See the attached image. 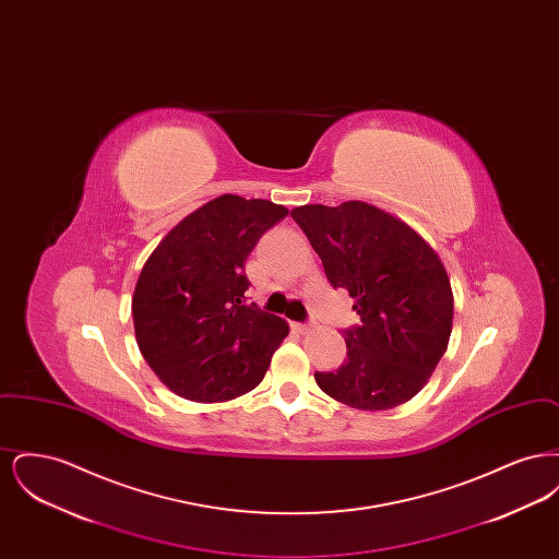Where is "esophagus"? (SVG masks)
Here are the masks:
<instances>
[{
	"label": "esophagus",
	"mask_w": 559,
	"mask_h": 559,
	"mask_svg": "<svg viewBox=\"0 0 559 559\" xmlns=\"http://www.w3.org/2000/svg\"><path fill=\"white\" fill-rule=\"evenodd\" d=\"M293 329L297 331V333H301V335H306V333H310V331H314V324L312 322H293Z\"/></svg>",
	"instance_id": "esophagus-1"
}]
</instances>
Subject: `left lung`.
I'll list each match as a JSON object with an SVG mask.
<instances>
[{
  "label": "left lung",
  "instance_id": "left-lung-1",
  "mask_svg": "<svg viewBox=\"0 0 559 559\" xmlns=\"http://www.w3.org/2000/svg\"><path fill=\"white\" fill-rule=\"evenodd\" d=\"M292 217L333 287L354 297L360 326L344 333L346 362L314 372L320 390L358 411H388L419 394L452 331L451 278L440 255L396 215L365 201L301 205Z\"/></svg>",
  "mask_w": 559,
  "mask_h": 559
}]
</instances>
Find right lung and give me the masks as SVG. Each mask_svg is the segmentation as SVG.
I'll return each instance as SVG.
<instances>
[{
	"instance_id": "obj_1",
	"label": "right lung",
	"mask_w": 559,
	"mask_h": 559,
	"mask_svg": "<svg viewBox=\"0 0 559 559\" xmlns=\"http://www.w3.org/2000/svg\"><path fill=\"white\" fill-rule=\"evenodd\" d=\"M289 210L222 194L176 224L142 267L132 297L135 342L180 399L226 402L258 388L287 320L245 304V260Z\"/></svg>"
}]
</instances>
